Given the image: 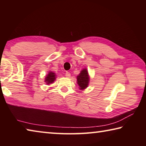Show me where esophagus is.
Here are the masks:
<instances>
[{"instance_id":"34e87169","label":"esophagus","mask_w":146,"mask_h":146,"mask_svg":"<svg viewBox=\"0 0 146 146\" xmlns=\"http://www.w3.org/2000/svg\"><path fill=\"white\" fill-rule=\"evenodd\" d=\"M66 76L67 78H70L71 76V73L70 72H68V71H66Z\"/></svg>"}]
</instances>
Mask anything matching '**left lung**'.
<instances>
[{
    "mask_svg": "<svg viewBox=\"0 0 146 146\" xmlns=\"http://www.w3.org/2000/svg\"><path fill=\"white\" fill-rule=\"evenodd\" d=\"M89 80H90V78L88 76V72L86 69H84L77 76V84L80 87V89L84 90L87 88Z\"/></svg>",
    "mask_w": 146,
    "mask_h": 146,
    "instance_id": "8db88e82",
    "label": "left lung"
}]
</instances>
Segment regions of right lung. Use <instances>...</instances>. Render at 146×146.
<instances>
[{"mask_svg":"<svg viewBox=\"0 0 146 146\" xmlns=\"http://www.w3.org/2000/svg\"><path fill=\"white\" fill-rule=\"evenodd\" d=\"M55 73H54L53 72H49L48 73V75L46 76L45 82H46L47 84H49L53 83L55 80Z\"/></svg>","mask_w":146,"mask_h":146,"instance_id":"add662e5","label":"right lung"}]
</instances>
